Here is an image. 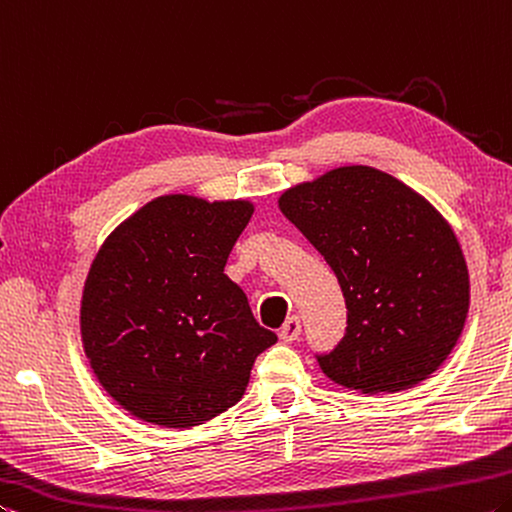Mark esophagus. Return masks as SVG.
I'll return each mask as SVG.
<instances>
[{"mask_svg":"<svg viewBox=\"0 0 512 512\" xmlns=\"http://www.w3.org/2000/svg\"><path fill=\"white\" fill-rule=\"evenodd\" d=\"M279 335H281L283 342H295V340L299 338V335H301V320H299V317H297V315L288 317Z\"/></svg>","mask_w":512,"mask_h":512,"instance_id":"esophagus-1","label":"esophagus"}]
</instances>
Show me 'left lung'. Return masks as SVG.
I'll return each mask as SVG.
<instances>
[{
  "label": "left lung",
  "instance_id": "obj_1",
  "mask_svg": "<svg viewBox=\"0 0 512 512\" xmlns=\"http://www.w3.org/2000/svg\"><path fill=\"white\" fill-rule=\"evenodd\" d=\"M279 208L338 276L347 331L317 356L345 388L399 392L438 370L463 333L469 274L449 222L376 167L347 165L299 183Z\"/></svg>",
  "mask_w": 512,
  "mask_h": 512
}]
</instances>
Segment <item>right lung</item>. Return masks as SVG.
<instances>
[{"mask_svg":"<svg viewBox=\"0 0 512 512\" xmlns=\"http://www.w3.org/2000/svg\"><path fill=\"white\" fill-rule=\"evenodd\" d=\"M254 204L156 197L106 238L81 299V340L102 388L142 422L190 429L245 395L276 342L224 274Z\"/></svg>","mask_w":512,"mask_h":512,"instance_id":"right-lung-1","label":"right lung"}]
</instances>
